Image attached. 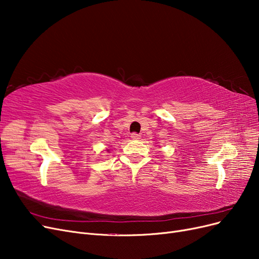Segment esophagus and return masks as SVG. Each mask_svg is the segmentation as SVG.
<instances>
[{
	"mask_svg": "<svg viewBox=\"0 0 259 259\" xmlns=\"http://www.w3.org/2000/svg\"><path fill=\"white\" fill-rule=\"evenodd\" d=\"M132 139H139L140 138V135L137 134V133H133V134L131 135Z\"/></svg>",
	"mask_w": 259,
	"mask_h": 259,
	"instance_id": "1",
	"label": "esophagus"
}]
</instances>
